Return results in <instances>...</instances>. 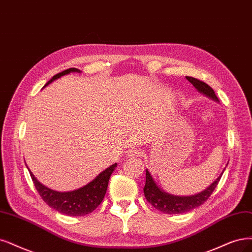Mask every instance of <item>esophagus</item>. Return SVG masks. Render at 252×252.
I'll return each instance as SVG.
<instances>
[{"mask_svg":"<svg viewBox=\"0 0 252 252\" xmlns=\"http://www.w3.org/2000/svg\"><path fill=\"white\" fill-rule=\"evenodd\" d=\"M127 155L129 157H138V156H141V151L138 150V148H133V150L128 152Z\"/></svg>","mask_w":252,"mask_h":252,"instance_id":"34e87169","label":"esophagus"}]
</instances>
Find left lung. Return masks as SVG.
<instances>
[{
  "label": "left lung",
  "instance_id": "1",
  "mask_svg": "<svg viewBox=\"0 0 252 252\" xmlns=\"http://www.w3.org/2000/svg\"><path fill=\"white\" fill-rule=\"evenodd\" d=\"M186 78H187V80L198 91L202 92L203 94L212 97L213 99L218 100V97L215 94V91H214L212 87H210L207 83H204L203 81H200L193 77H186ZM221 175L210 186L209 188H207L201 193L193 195V196L180 197V196H173V195L163 192L155 183L151 173L148 172V170H146V182H145L143 191L147 201L157 210H159L166 214H182V213L192 211L193 209L201 206L203 202H206L212 195V193L214 192V190H215V188L217 187V185L221 179Z\"/></svg>",
  "mask_w": 252,
  "mask_h": 252
}]
</instances>
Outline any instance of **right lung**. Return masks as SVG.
<instances>
[{"instance_id":"right-lung-1","label":"right lung","mask_w":252,"mask_h":252,"mask_svg":"<svg viewBox=\"0 0 252 252\" xmlns=\"http://www.w3.org/2000/svg\"><path fill=\"white\" fill-rule=\"evenodd\" d=\"M71 71L80 70H78L77 68H69L55 74V76L45 84V86L49 85V84L52 83L54 80L58 79L64 76V74H67ZM115 167L116 163L111 165L106 170L99 173L92 182H90L86 186H84L83 188L71 192L62 193L46 188L45 186H43L36 180V178L30 170L29 171L36 190L38 191L40 197L48 206L68 216H85L87 214L94 211L101 203L102 199H104L108 188L109 179L112 172L115 169Z\"/></svg>"}]
</instances>
